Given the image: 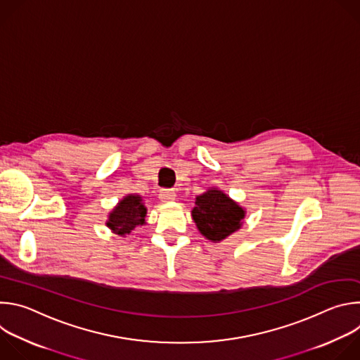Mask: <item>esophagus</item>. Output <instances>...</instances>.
Returning a JSON list of instances; mask_svg holds the SVG:
<instances>
[{
	"label": "esophagus",
	"instance_id": "1",
	"mask_svg": "<svg viewBox=\"0 0 360 360\" xmlns=\"http://www.w3.org/2000/svg\"><path fill=\"white\" fill-rule=\"evenodd\" d=\"M175 198H176V193L174 189H162L160 192V199L162 202H172V200H175Z\"/></svg>",
	"mask_w": 360,
	"mask_h": 360
}]
</instances>
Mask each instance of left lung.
I'll use <instances>...</instances> for the list:
<instances>
[{
  "label": "left lung",
  "instance_id": "left-lung-1",
  "mask_svg": "<svg viewBox=\"0 0 360 360\" xmlns=\"http://www.w3.org/2000/svg\"><path fill=\"white\" fill-rule=\"evenodd\" d=\"M191 217L205 239L218 243L242 228L246 211L229 195L214 186L195 198Z\"/></svg>",
  "mask_w": 360,
  "mask_h": 360
}]
</instances>
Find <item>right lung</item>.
I'll list each match as a JSON object with an SVG mask.
<instances>
[{
    "instance_id": "add662e5",
    "label": "right lung",
    "mask_w": 360,
    "mask_h": 360,
    "mask_svg": "<svg viewBox=\"0 0 360 360\" xmlns=\"http://www.w3.org/2000/svg\"><path fill=\"white\" fill-rule=\"evenodd\" d=\"M146 207L143 199L138 193H128L111 210L105 225L112 233L125 238L135 228L146 224Z\"/></svg>"
}]
</instances>
